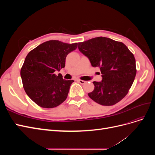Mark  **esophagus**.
<instances>
[{
    "label": "esophagus",
    "instance_id": "34e87169",
    "mask_svg": "<svg viewBox=\"0 0 155 155\" xmlns=\"http://www.w3.org/2000/svg\"><path fill=\"white\" fill-rule=\"evenodd\" d=\"M78 82L80 83V84H81V85H83V84H85V83H86V81H83V80H81V79H78Z\"/></svg>",
    "mask_w": 155,
    "mask_h": 155
}]
</instances>
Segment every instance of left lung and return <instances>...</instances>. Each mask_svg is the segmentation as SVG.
<instances>
[{
  "mask_svg": "<svg viewBox=\"0 0 155 155\" xmlns=\"http://www.w3.org/2000/svg\"><path fill=\"white\" fill-rule=\"evenodd\" d=\"M79 51L99 67L101 82L94 81V89L88 94L101 105H114L127 94L137 74L133 54L126 45L105 37H97L78 43Z\"/></svg>",
  "mask_w": 155,
  "mask_h": 155,
  "instance_id": "obj_1",
  "label": "left lung"
}]
</instances>
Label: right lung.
<instances>
[{
	"label": "right lung",
	"instance_id": "1",
	"mask_svg": "<svg viewBox=\"0 0 155 155\" xmlns=\"http://www.w3.org/2000/svg\"><path fill=\"white\" fill-rule=\"evenodd\" d=\"M78 47L50 40L39 45L28 54L21 69V76L26 94L41 107L51 109L59 106L68 96L73 80H65L56 75L65 67L67 55Z\"/></svg>",
	"mask_w": 155,
	"mask_h": 155
}]
</instances>
